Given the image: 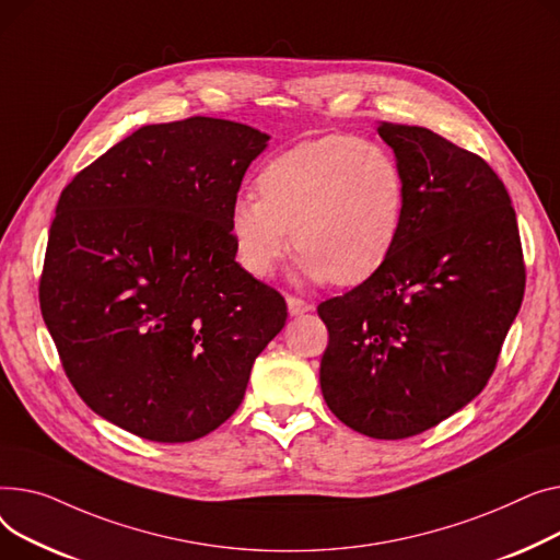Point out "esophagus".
I'll use <instances>...</instances> for the list:
<instances>
[{
	"label": "esophagus",
	"mask_w": 560,
	"mask_h": 560,
	"mask_svg": "<svg viewBox=\"0 0 560 560\" xmlns=\"http://www.w3.org/2000/svg\"><path fill=\"white\" fill-rule=\"evenodd\" d=\"M287 310H289V316H301V314H305V312H312L314 305H310V303H305V301H301V299H293V295H289V299H287Z\"/></svg>",
	"instance_id": "esophagus-1"
}]
</instances>
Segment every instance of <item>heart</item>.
Returning <instances> with one entry per match:
<instances>
[{"label": "heart", "mask_w": 560, "mask_h": 560, "mask_svg": "<svg viewBox=\"0 0 560 560\" xmlns=\"http://www.w3.org/2000/svg\"><path fill=\"white\" fill-rule=\"evenodd\" d=\"M255 189L257 199L242 196L228 214L237 261L255 278L278 269L289 229L301 276L341 287L373 278L402 235V164L371 140L327 136L295 144L259 170Z\"/></svg>", "instance_id": "obj_1"}]
</instances>
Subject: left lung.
Segmentation results:
<instances>
[{
	"mask_svg": "<svg viewBox=\"0 0 560 560\" xmlns=\"http://www.w3.org/2000/svg\"><path fill=\"white\" fill-rule=\"evenodd\" d=\"M407 178L386 265L318 305L330 343L320 390L350 430L416 436L472 402L524 295L515 210L488 164L434 130L380 121Z\"/></svg>",
	"mask_w": 560,
	"mask_h": 560,
	"instance_id": "1",
	"label": "left lung"
}]
</instances>
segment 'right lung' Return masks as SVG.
Returning a JSON list of instances; mask_svg holds the SVG:
<instances>
[{
  "label": "right lung",
  "mask_w": 560,
  "mask_h": 560,
  "mask_svg": "<svg viewBox=\"0 0 560 560\" xmlns=\"http://www.w3.org/2000/svg\"><path fill=\"white\" fill-rule=\"evenodd\" d=\"M257 128L189 117L138 128L62 189L40 310L83 402L121 430L187 443L237 411L287 303L235 261L228 214Z\"/></svg>",
  "instance_id": "right-lung-1"
}]
</instances>
